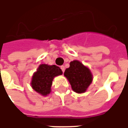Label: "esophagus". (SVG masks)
I'll return each instance as SVG.
<instances>
[{"mask_svg": "<svg viewBox=\"0 0 128 128\" xmlns=\"http://www.w3.org/2000/svg\"><path fill=\"white\" fill-rule=\"evenodd\" d=\"M60 69L62 71V72H64V71H65V67H64V66H60Z\"/></svg>", "mask_w": 128, "mask_h": 128, "instance_id": "34e87169", "label": "esophagus"}]
</instances>
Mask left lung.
Returning a JSON list of instances; mask_svg holds the SVG:
<instances>
[{
	"label": "left lung",
	"mask_w": 128,
	"mask_h": 128,
	"mask_svg": "<svg viewBox=\"0 0 128 128\" xmlns=\"http://www.w3.org/2000/svg\"><path fill=\"white\" fill-rule=\"evenodd\" d=\"M64 75L70 82L72 90L78 94L84 93L93 80L90 68L77 60L70 62V67L66 69Z\"/></svg>",
	"instance_id": "1"
}]
</instances>
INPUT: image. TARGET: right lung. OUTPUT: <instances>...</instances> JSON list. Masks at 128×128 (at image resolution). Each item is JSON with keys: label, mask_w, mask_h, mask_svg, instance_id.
I'll list each match as a JSON object with an SVG mask.
<instances>
[{"label": "right lung", "mask_w": 128, "mask_h": 128, "mask_svg": "<svg viewBox=\"0 0 128 128\" xmlns=\"http://www.w3.org/2000/svg\"><path fill=\"white\" fill-rule=\"evenodd\" d=\"M62 74V70L58 66L41 64L32 75L30 83L31 86L37 93L46 96L51 92V86L54 78Z\"/></svg>", "instance_id": "right-lung-1"}]
</instances>
